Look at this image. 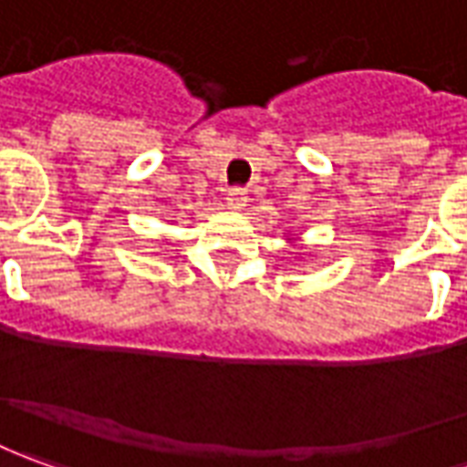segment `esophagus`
<instances>
[{
	"instance_id": "34e87169",
	"label": "esophagus",
	"mask_w": 467,
	"mask_h": 467,
	"mask_svg": "<svg viewBox=\"0 0 467 467\" xmlns=\"http://www.w3.org/2000/svg\"><path fill=\"white\" fill-rule=\"evenodd\" d=\"M247 196H245V189H240V186H234L227 192V207L234 209V212H240V209L245 207Z\"/></svg>"
}]
</instances>
